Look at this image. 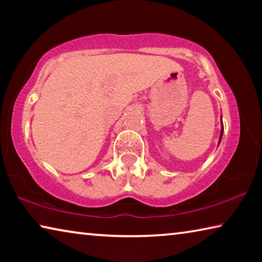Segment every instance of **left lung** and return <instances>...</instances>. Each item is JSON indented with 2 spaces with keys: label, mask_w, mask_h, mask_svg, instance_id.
Returning <instances> with one entry per match:
<instances>
[{
  "label": "left lung",
  "mask_w": 262,
  "mask_h": 262,
  "mask_svg": "<svg viewBox=\"0 0 262 262\" xmlns=\"http://www.w3.org/2000/svg\"><path fill=\"white\" fill-rule=\"evenodd\" d=\"M222 135H223V128H222V130H221V136H220V141H221V139H222Z\"/></svg>",
  "instance_id": "obj_1"
}]
</instances>
